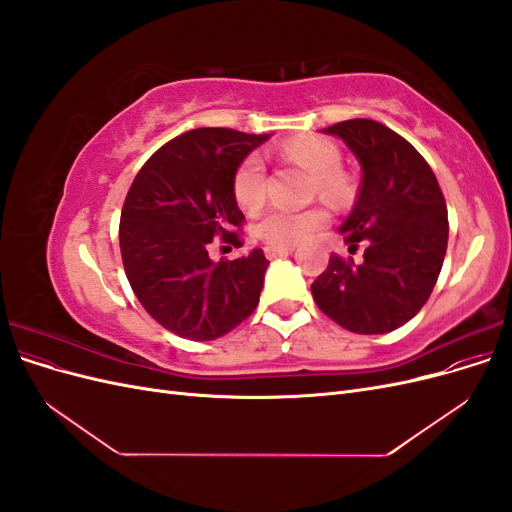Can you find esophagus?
<instances>
[{
	"instance_id": "1",
	"label": "esophagus",
	"mask_w": 512,
	"mask_h": 512,
	"mask_svg": "<svg viewBox=\"0 0 512 512\" xmlns=\"http://www.w3.org/2000/svg\"><path fill=\"white\" fill-rule=\"evenodd\" d=\"M294 250L292 247H280V245H267L265 254L267 258H282V256H290Z\"/></svg>"
}]
</instances>
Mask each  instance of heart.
<instances>
[{
    "label": "heart",
    "instance_id": "obj_1",
    "mask_svg": "<svg viewBox=\"0 0 512 512\" xmlns=\"http://www.w3.org/2000/svg\"><path fill=\"white\" fill-rule=\"evenodd\" d=\"M282 156L301 164L309 173L316 175L318 192L327 198H342L348 190L344 175L339 173L342 166V151L339 147L322 136H299L282 145ZM232 194H235L237 205L245 213H254L267 198V175L265 166L258 156H250L237 168L235 179H232ZM327 222V213L322 209H284L273 207L262 215L256 224V235L269 245H297L314 235L318 228Z\"/></svg>",
    "mask_w": 512,
    "mask_h": 512
}]
</instances>
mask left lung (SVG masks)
Listing matches in <instances>:
<instances>
[{
    "label": "left lung",
    "instance_id": "obj_1",
    "mask_svg": "<svg viewBox=\"0 0 512 512\" xmlns=\"http://www.w3.org/2000/svg\"><path fill=\"white\" fill-rule=\"evenodd\" d=\"M361 164V188L339 232L363 260L329 258L312 284L316 305L361 335L399 329L427 303L448 243L446 203L436 175L406 138L371 119L324 128Z\"/></svg>",
    "mask_w": 512,
    "mask_h": 512
}]
</instances>
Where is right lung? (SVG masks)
Returning <instances> with one entry per match:
<instances>
[{
    "mask_svg": "<svg viewBox=\"0 0 512 512\" xmlns=\"http://www.w3.org/2000/svg\"><path fill=\"white\" fill-rule=\"evenodd\" d=\"M269 134L198 128L160 147L138 170L121 209L119 247L128 282L147 314L192 342H211L252 316L269 260L252 250L213 262L207 245L243 213L232 179Z\"/></svg>",
    "mask_w": 512,
    "mask_h": 512,
    "instance_id": "right-lung-1",
    "label": "right lung"
}]
</instances>
